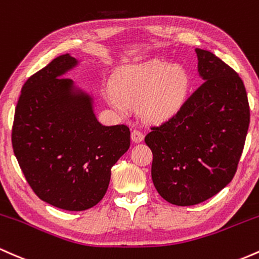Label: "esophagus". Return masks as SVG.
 <instances>
[{"mask_svg":"<svg viewBox=\"0 0 259 259\" xmlns=\"http://www.w3.org/2000/svg\"><path fill=\"white\" fill-rule=\"evenodd\" d=\"M131 137H132V141L135 142V143H139V142H142L144 139V135L143 132H141L139 130H133L132 132H131Z\"/></svg>","mask_w":259,"mask_h":259,"instance_id":"34e87169","label":"esophagus"}]
</instances>
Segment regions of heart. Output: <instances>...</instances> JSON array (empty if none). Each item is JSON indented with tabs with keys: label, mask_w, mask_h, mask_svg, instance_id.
I'll use <instances>...</instances> for the list:
<instances>
[{
	"label": "heart",
	"mask_w": 259,
	"mask_h": 259,
	"mask_svg": "<svg viewBox=\"0 0 259 259\" xmlns=\"http://www.w3.org/2000/svg\"><path fill=\"white\" fill-rule=\"evenodd\" d=\"M187 89L188 75L182 67L149 61L121 69L114 91L107 92L106 98L122 114L127 111V105H141L145 118L161 121L180 109Z\"/></svg>",
	"instance_id": "1"
}]
</instances>
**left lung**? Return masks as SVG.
<instances>
[{
  "mask_svg": "<svg viewBox=\"0 0 259 259\" xmlns=\"http://www.w3.org/2000/svg\"><path fill=\"white\" fill-rule=\"evenodd\" d=\"M204 83L170 118L150 127L152 179L171 204L194 205L231 182L249 126V105L240 75L210 51L196 49Z\"/></svg>",
  "mask_w": 259,
  "mask_h": 259,
  "instance_id": "8db88e82",
  "label": "left lung"
}]
</instances>
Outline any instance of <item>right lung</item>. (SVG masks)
<instances>
[{
    "label": "right lung",
    "instance_id": "right-lung-1",
    "mask_svg": "<svg viewBox=\"0 0 259 259\" xmlns=\"http://www.w3.org/2000/svg\"><path fill=\"white\" fill-rule=\"evenodd\" d=\"M77 61L61 55L28 78L17 103L13 152L25 180L44 202L65 210L98 204L111 167L130 148L126 124L103 126L88 95L72 94L62 77Z\"/></svg>",
    "mask_w": 259,
    "mask_h": 259
}]
</instances>
